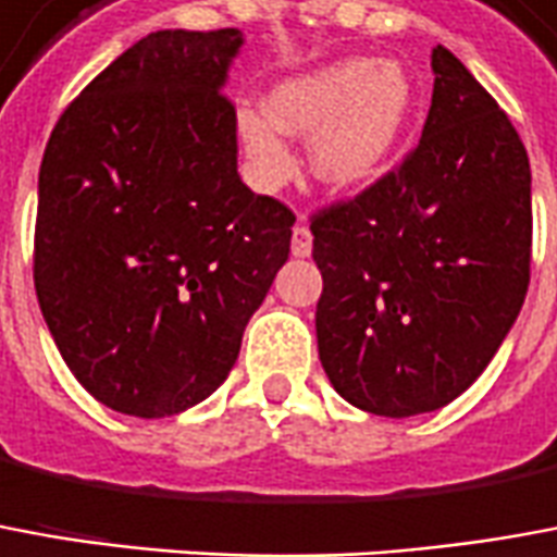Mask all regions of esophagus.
I'll list each match as a JSON object with an SVG mask.
<instances>
[{
	"label": "esophagus",
	"mask_w": 557,
	"mask_h": 557,
	"mask_svg": "<svg viewBox=\"0 0 557 557\" xmlns=\"http://www.w3.org/2000/svg\"><path fill=\"white\" fill-rule=\"evenodd\" d=\"M310 250H313V235H310V228L301 220V223H295V228H292V256L295 259H307Z\"/></svg>",
	"instance_id": "34e87169"
}]
</instances>
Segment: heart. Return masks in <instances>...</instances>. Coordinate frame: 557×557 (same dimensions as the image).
Listing matches in <instances>:
<instances>
[{"instance_id": "b5f03b06", "label": "heart", "mask_w": 557, "mask_h": 557, "mask_svg": "<svg viewBox=\"0 0 557 557\" xmlns=\"http://www.w3.org/2000/svg\"><path fill=\"white\" fill-rule=\"evenodd\" d=\"M416 104L413 81L395 60H337L286 77L265 114L240 111L238 132L252 184L277 193L295 177L289 138H310V174L329 193L376 184L398 153Z\"/></svg>"}]
</instances>
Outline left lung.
I'll return each instance as SVG.
<instances>
[{
    "label": "left lung",
    "instance_id": "obj_1",
    "mask_svg": "<svg viewBox=\"0 0 557 557\" xmlns=\"http://www.w3.org/2000/svg\"><path fill=\"white\" fill-rule=\"evenodd\" d=\"M425 129L400 169L313 216L319 361L364 413H431L476 383L531 280V165L455 53L431 50Z\"/></svg>",
    "mask_w": 557,
    "mask_h": 557
}]
</instances>
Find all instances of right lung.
<instances>
[{"label":"right lung","instance_id":"obj_1","mask_svg":"<svg viewBox=\"0 0 557 557\" xmlns=\"http://www.w3.org/2000/svg\"><path fill=\"white\" fill-rule=\"evenodd\" d=\"M240 29H159L65 108L38 171L35 292L77 383L162 419L223 386L289 259V208L238 174Z\"/></svg>","mask_w":557,"mask_h":557}]
</instances>
